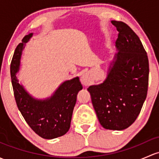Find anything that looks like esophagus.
I'll use <instances>...</instances> for the list:
<instances>
[{
  "mask_svg": "<svg viewBox=\"0 0 159 159\" xmlns=\"http://www.w3.org/2000/svg\"><path fill=\"white\" fill-rule=\"evenodd\" d=\"M81 84L84 86H88L91 82V78L89 73H84L81 77Z\"/></svg>",
  "mask_w": 159,
  "mask_h": 159,
  "instance_id": "1",
  "label": "esophagus"
}]
</instances>
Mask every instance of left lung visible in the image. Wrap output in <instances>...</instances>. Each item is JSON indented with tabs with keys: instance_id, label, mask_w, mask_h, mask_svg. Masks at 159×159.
<instances>
[{
	"instance_id": "8db88e82",
	"label": "left lung",
	"mask_w": 159,
	"mask_h": 159,
	"mask_svg": "<svg viewBox=\"0 0 159 159\" xmlns=\"http://www.w3.org/2000/svg\"><path fill=\"white\" fill-rule=\"evenodd\" d=\"M119 32L113 61L103 83L88 88L97 116L103 128L123 130L141 111L148 84L147 53L134 31L121 21L112 20Z\"/></svg>"
}]
</instances>
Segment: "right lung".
I'll use <instances>...</instances> for the list:
<instances>
[{
	"instance_id": "1",
	"label": "right lung",
	"mask_w": 159,
	"mask_h": 159,
	"mask_svg": "<svg viewBox=\"0 0 159 159\" xmlns=\"http://www.w3.org/2000/svg\"><path fill=\"white\" fill-rule=\"evenodd\" d=\"M26 35L16 48L11 64V82L17 107L27 124L37 135L46 139H52L65 135L71 125L77 94L82 89L79 78L64 81L53 94L46 99H37L27 92L19 83V71L23 49L33 36Z\"/></svg>"
}]
</instances>
